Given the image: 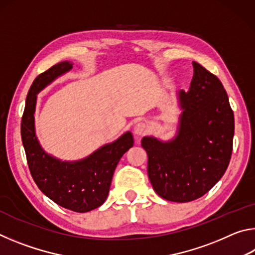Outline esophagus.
Returning <instances> with one entry per match:
<instances>
[{"instance_id":"esophagus-1","label":"esophagus","mask_w":255,"mask_h":255,"mask_svg":"<svg viewBox=\"0 0 255 255\" xmlns=\"http://www.w3.org/2000/svg\"><path fill=\"white\" fill-rule=\"evenodd\" d=\"M147 131V125L143 122L137 123L135 126H133V132H135L136 136H141Z\"/></svg>"}]
</instances>
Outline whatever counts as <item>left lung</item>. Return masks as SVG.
Wrapping results in <instances>:
<instances>
[{"mask_svg": "<svg viewBox=\"0 0 255 255\" xmlns=\"http://www.w3.org/2000/svg\"><path fill=\"white\" fill-rule=\"evenodd\" d=\"M187 92L178 91L181 114L176 133L169 140L145 136L147 173L159 197L173 202L196 200L221 180L230 164L234 114L217 76L192 62Z\"/></svg>", "mask_w": 255, "mask_h": 255, "instance_id": "1", "label": "left lung"}]
</instances>
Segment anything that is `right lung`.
<instances>
[{
	"label": "right lung",
	"instance_id": "1",
	"mask_svg": "<svg viewBox=\"0 0 255 255\" xmlns=\"http://www.w3.org/2000/svg\"><path fill=\"white\" fill-rule=\"evenodd\" d=\"M72 68L73 63L65 60L36 77L25 100L21 138L30 173L40 191L64 208L88 213L106 201L116 167L123 155L132 147L133 138L130 131H126L77 161H62L42 148L34 127L37 96Z\"/></svg>",
	"mask_w": 255,
	"mask_h": 255
}]
</instances>
